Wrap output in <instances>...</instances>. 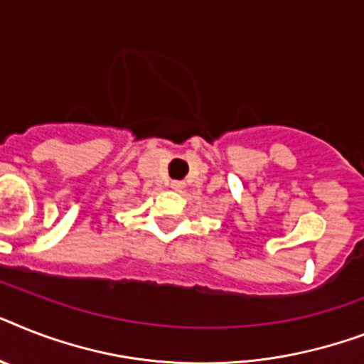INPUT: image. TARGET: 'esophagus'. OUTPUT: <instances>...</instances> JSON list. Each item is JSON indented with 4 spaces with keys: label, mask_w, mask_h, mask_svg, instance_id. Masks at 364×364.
<instances>
[{
    "label": "esophagus",
    "mask_w": 364,
    "mask_h": 364,
    "mask_svg": "<svg viewBox=\"0 0 364 364\" xmlns=\"http://www.w3.org/2000/svg\"><path fill=\"white\" fill-rule=\"evenodd\" d=\"M170 188H173V191H181L183 181H170Z\"/></svg>",
    "instance_id": "1"
}]
</instances>
